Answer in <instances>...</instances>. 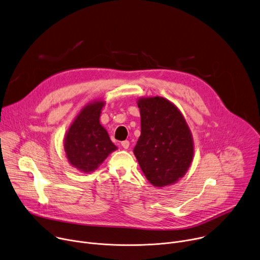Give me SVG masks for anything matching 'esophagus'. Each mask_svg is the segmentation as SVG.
<instances>
[{"label":"esophagus","instance_id":"esophagus-1","mask_svg":"<svg viewBox=\"0 0 260 260\" xmlns=\"http://www.w3.org/2000/svg\"><path fill=\"white\" fill-rule=\"evenodd\" d=\"M121 146L124 148V149H127V148L129 147V141H123V142H121Z\"/></svg>","mask_w":260,"mask_h":260}]
</instances>
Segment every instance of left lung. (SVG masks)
Masks as SVG:
<instances>
[{"label":"left lung","instance_id":"1","mask_svg":"<svg viewBox=\"0 0 260 260\" xmlns=\"http://www.w3.org/2000/svg\"><path fill=\"white\" fill-rule=\"evenodd\" d=\"M137 104L141 136L134 154L153 186H169L184 177L191 166L194 155L191 131L178 107L162 96H142Z\"/></svg>","mask_w":260,"mask_h":260}]
</instances>
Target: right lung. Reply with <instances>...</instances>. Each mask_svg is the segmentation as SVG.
Segmentation results:
<instances>
[{
    "mask_svg": "<svg viewBox=\"0 0 260 260\" xmlns=\"http://www.w3.org/2000/svg\"><path fill=\"white\" fill-rule=\"evenodd\" d=\"M105 104L104 100H95L85 105L66 133V157L72 167L81 173H92L110 153L117 150V146L100 122Z\"/></svg>",
    "mask_w": 260,
    "mask_h": 260,
    "instance_id": "right-lung-1",
    "label": "right lung"
}]
</instances>
